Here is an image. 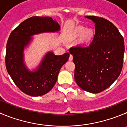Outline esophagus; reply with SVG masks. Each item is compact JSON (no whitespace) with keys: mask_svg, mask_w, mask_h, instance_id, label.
I'll use <instances>...</instances> for the list:
<instances>
[{"mask_svg":"<svg viewBox=\"0 0 127 127\" xmlns=\"http://www.w3.org/2000/svg\"><path fill=\"white\" fill-rule=\"evenodd\" d=\"M73 55H72V54H70V55H69V61H72V60H73Z\"/></svg>","mask_w":127,"mask_h":127,"instance_id":"esophagus-1","label":"esophagus"}]
</instances>
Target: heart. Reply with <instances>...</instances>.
I'll use <instances>...</instances> for the list:
<instances>
[{
    "label": "heart",
    "mask_w": 127,
    "mask_h": 127,
    "mask_svg": "<svg viewBox=\"0 0 127 127\" xmlns=\"http://www.w3.org/2000/svg\"><path fill=\"white\" fill-rule=\"evenodd\" d=\"M84 33V39L85 41H90L93 36V32L92 30H86L83 27H79L76 30V35H80Z\"/></svg>",
    "instance_id": "obj_1"
}]
</instances>
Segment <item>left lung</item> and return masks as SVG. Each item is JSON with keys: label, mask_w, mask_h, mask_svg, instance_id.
Instances as JSON below:
<instances>
[{"label": "left lung", "mask_w": 127, "mask_h": 127, "mask_svg": "<svg viewBox=\"0 0 127 127\" xmlns=\"http://www.w3.org/2000/svg\"><path fill=\"white\" fill-rule=\"evenodd\" d=\"M95 23V34L88 46H76L69 51L75 64L74 80L86 92L98 93L110 87L120 74L125 51L124 37L108 20L86 16Z\"/></svg>", "instance_id": "left-lung-1"}]
</instances>
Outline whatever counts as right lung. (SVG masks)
I'll list each match as a JSON object with an SVG mask.
<instances>
[{
	"label": "right lung",
	"mask_w": 127,
	"mask_h": 127,
	"mask_svg": "<svg viewBox=\"0 0 127 127\" xmlns=\"http://www.w3.org/2000/svg\"><path fill=\"white\" fill-rule=\"evenodd\" d=\"M60 28L51 17L34 16L23 21L10 33L6 46L5 66L14 83L25 94L39 96L48 93L55 85L60 69L68 60L69 53L56 56L49 52L35 71H28L24 64V49L31 40V36L58 31Z\"/></svg>",
	"instance_id": "obj_1"
}]
</instances>
